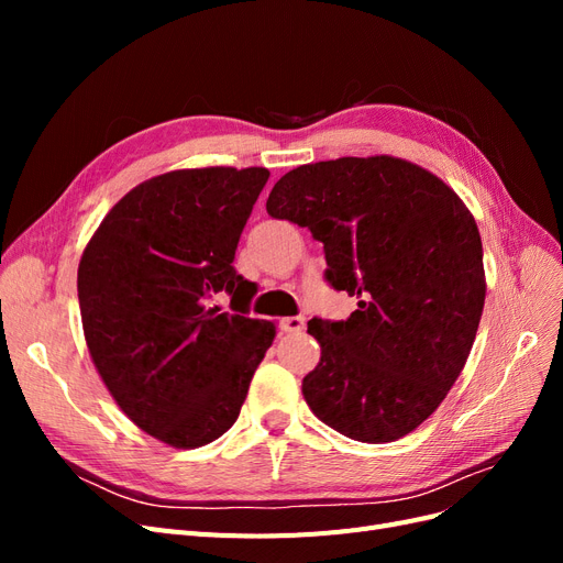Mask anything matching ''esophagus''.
I'll return each instance as SVG.
<instances>
[{
	"instance_id": "obj_1",
	"label": "esophagus",
	"mask_w": 563,
	"mask_h": 563,
	"mask_svg": "<svg viewBox=\"0 0 563 563\" xmlns=\"http://www.w3.org/2000/svg\"><path fill=\"white\" fill-rule=\"evenodd\" d=\"M279 329L284 333H300L305 329V317H286V319H282Z\"/></svg>"
}]
</instances>
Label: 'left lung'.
<instances>
[{"label": "left lung", "instance_id": "8db88e82", "mask_svg": "<svg viewBox=\"0 0 563 563\" xmlns=\"http://www.w3.org/2000/svg\"><path fill=\"white\" fill-rule=\"evenodd\" d=\"M267 213L308 228L327 282L360 298L347 321L310 319L321 360L302 378L335 432L385 444L428 420L463 371L484 312L479 228L451 187L389 155L302 164Z\"/></svg>", "mask_w": 563, "mask_h": 563}]
</instances>
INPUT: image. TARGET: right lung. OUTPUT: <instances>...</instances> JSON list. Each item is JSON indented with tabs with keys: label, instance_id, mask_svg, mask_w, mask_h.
<instances>
[{
	"label": "right lung",
	"instance_id": "obj_1",
	"mask_svg": "<svg viewBox=\"0 0 563 563\" xmlns=\"http://www.w3.org/2000/svg\"><path fill=\"white\" fill-rule=\"evenodd\" d=\"M263 166L178 168L135 185L98 225L77 269L96 371L143 432L207 446L240 418L275 323L251 319L255 288L232 265ZM233 296L234 313L210 305Z\"/></svg>",
	"mask_w": 563,
	"mask_h": 563
}]
</instances>
